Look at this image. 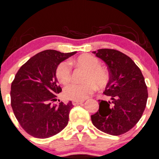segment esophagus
<instances>
[{"mask_svg": "<svg viewBox=\"0 0 159 159\" xmlns=\"http://www.w3.org/2000/svg\"><path fill=\"white\" fill-rule=\"evenodd\" d=\"M84 101H72V104L74 106H77V105L81 104V103H84Z\"/></svg>", "mask_w": 159, "mask_h": 159, "instance_id": "34e87169", "label": "esophagus"}]
</instances>
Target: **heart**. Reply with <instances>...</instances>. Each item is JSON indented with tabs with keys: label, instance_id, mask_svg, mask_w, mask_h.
Here are the masks:
<instances>
[{
	"label": "heart",
	"instance_id": "b5f03b06",
	"mask_svg": "<svg viewBox=\"0 0 159 159\" xmlns=\"http://www.w3.org/2000/svg\"><path fill=\"white\" fill-rule=\"evenodd\" d=\"M78 66L88 71L84 77L85 84L72 83L64 88L66 98L74 101H84L94 92L96 88H103L108 84L110 79L109 71L101 67V62L98 58L86 54L79 56L75 60ZM56 77L60 83L67 84L71 80V67L68 61H62L58 65L56 71Z\"/></svg>",
	"mask_w": 159,
	"mask_h": 159
}]
</instances>
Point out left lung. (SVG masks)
Listing matches in <instances>:
<instances>
[{
    "label": "left lung",
    "instance_id": "8db88e82",
    "mask_svg": "<svg viewBox=\"0 0 159 159\" xmlns=\"http://www.w3.org/2000/svg\"><path fill=\"white\" fill-rule=\"evenodd\" d=\"M107 64L110 79L104 93L111 101L98 100L99 110L91 121L99 130L120 136L134 127L143 116L148 90L141 70L129 56L115 49L93 52Z\"/></svg>",
    "mask_w": 159,
    "mask_h": 159
}]
</instances>
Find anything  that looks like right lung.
<instances>
[{"instance_id": "obj_1", "label": "right lung", "mask_w": 159, "mask_h": 159, "mask_svg": "<svg viewBox=\"0 0 159 159\" xmlns=\"http://www.w3.org/2000/svg\"><path fill=\"white\" fill-rule=\"evenodd\" d=\"M75 53L45 50L30 58L15 75L11 84V107L21 127L30 136L49 138L68 124L71 101L52 103L61 91L56 71L60 62Z\"/></svg>"}]
</instances>
